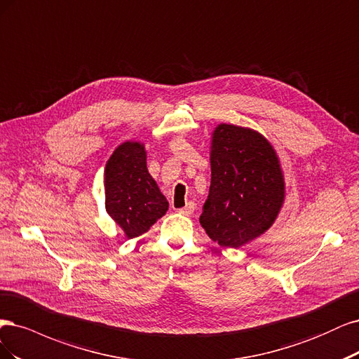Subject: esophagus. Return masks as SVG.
<instances>
[{
	"label": "esophagus",
	"instance_id": "34e87169",
	"mask_svg": "<svg viewBox=\"0 0 359 359\" xmlns=\"http://www.w3.org/2000/svg\"><path fill=\"white\" fill-rule=\"evenodd\" d=\"M194 210H195V204H194L192 201H189L187 205L182 207V209H179L177 212H179L180 215H183V216H191V215L194 213Z\"/></svg>",
	"mask_w": 359,
	"mask_h": 359
}]
</instances>
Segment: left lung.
<instances>
[{"label": "left lung", "mask_w": 359, "mask_h": 359, "mask_svg": "<svg viewBox=\"0 0 359 359\" xmlns=\"http://www.w3.org/2000/svg\"><path fill=\"white\" fill-rule=\"evenodd\" d=\"M212 182L200 224L219 246L238 249L279 215L285 177L271 143L255 130L219 123L212 133Z\"/></svg>", "instance_id": "1"}]
</instances>
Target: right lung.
I'll list each match as a JSON object with an SVG mask.
<instances>
[{
	"label": "right lung",
	"mask_w": 359,
	"mask_h": 359,
	"mask_svg": "<svg viewBox=\"0 0 359 359\" xmlns=\"http://www.w3.org/2000/svg\"><path fill=\"white\" fill-rule=\"evenodd\" d=\"M140 142L119 144L104 168L106 212L126 238L142 236L168 210V201L147 171Z\"/></svg>",
	"instance_id": "right-lung-1"
}]
</instances>
